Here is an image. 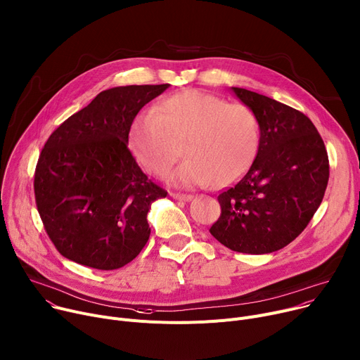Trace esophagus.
Segmentation results:
<instances>
[{
  "instance_id": "34e87169",
  "label": "esophagus",
  "mask_w": 360,
  "mask_h": 360,
  "mask_svg": "<svg viewBox=\"0 0 360 360\" xmlns=\"http://www.w3.org/2000/svg\"><path fill=\"white\" fill-rule=\"evenodd\" d=\"M171 197L175 198V200H179V201H189V200H193V195H189V194H181V193H172Z\"/></svg>"
}]
</instances>
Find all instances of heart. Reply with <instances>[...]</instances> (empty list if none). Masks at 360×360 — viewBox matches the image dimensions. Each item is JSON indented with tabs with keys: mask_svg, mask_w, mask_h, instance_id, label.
Listing matches in <instances>:
<instances>
[{
	"mask_svg": "<svg viewBox=\"0 0 360 360\" xmlns=\"http://www.w3.org/2000/svg\"><path fill=\"white\" fill-rule=\"evenodd\" d=\"M260 141L256 112L204 91L167 97L158 110L139 114L130 131L131 149L145 169L163 178L184 152L188 159L172 175L182 186H224L252 165Z\"/></svg>",
	"mask_w": 360,
	"mask_h": 360,
	"instance_id": "b5f03b06",
	"label": "heart"
}]
</instances>
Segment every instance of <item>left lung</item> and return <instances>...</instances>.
<instances>
[{"label": "left lung", "mask_w": 360, "mask_h": 360, "mask_svg": "<svg viewBox=\"0 0 360 360\" xmlns=\"http://www.w3.org/2000/svg\"><path fill=\"white\" fill-rule=\"evenodd\" d=\"M260 126L249 171L219 195L221 214L210 233L250 255L276 252L302 233L320 207L330 175L324 141L301 111L265 95L231 88Z\"/></svg>", "instance_id": "8db88e82"}]
</instances>
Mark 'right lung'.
I'll return each mask as SVG.
<instances>
[{
	"instance_id": "right-lung-1",
	"label": "right lung",
	"mask_w": 360,
	"mask_h": 360,
	"mask_svg": "<svg viewBox=\"0 0 360 360\" xmlns=\"http://www.w3.org/2000/svg\"><path fill=\"white\" fill-rule=\"evenodd\" d=\"M167 86L103 91L44 143L34 172L36 205L66 259L112 271L148 243L149 208L167 193L141 172L127 143L137 112Z\"/></svg>"
}]
</instances>
